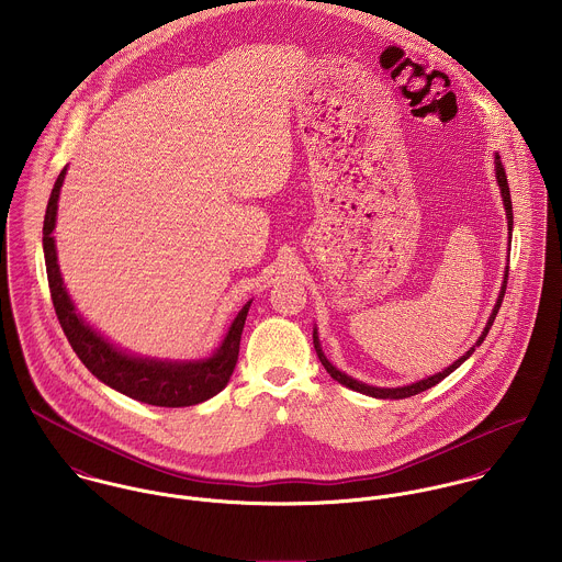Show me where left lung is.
I'll return each instance as SVG.
<instances>
[{
  "instance_id": "8db88e82",
  "label": "left lung",
  "mask_w": 562,
  "mask_h": 562,
  "mask_svg": "<svg viewBox=\"0 0 562 562\" xmlns=\"http://www.w3.org/2000/svg\"><path fill=\"white\" fill-rule=\"evenodd\" d=\"M493 164H495V179H497L499 194H502L504 210H506L508 241H510V236H513V203H510V190H508L506 172H504V166H502V160H499V156H497V154H495V161H493ZM506 281H508V266L504 268V281H502V288H499L497 301H495V305H493V310H491V316H488V321L484 324L481 337L476 339V344H474V346H472L463 357H459L452 366H448L446 370H441V372H437V374H432V376H426V379H422V381H415V383H411V385H402V387H374V385L361 383V381H357V379H352V376H348V374L339 372V370H337V368L326 359V355L322 352L321 339H318V328H314V348H316V352H318V359H321L324 370L330 374V379H335V381H337V383H341L344 387H348V390H352V392H359V394H366V396H372V398H381V401H401V398H411V396L422 394V392H426V390L435 387L437 383H441L446 376H450V374H452L461 363H465V361L474 355V350H476V348L481 346L482 341H484V337H486V333H488L491 324H493L495 316H497V312H499V305H502V301H504V292H506Z\"/></svg>"
}]
</instances>
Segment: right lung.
<instances>
[{"label":"right lung","mask_w":562,"mask_h":562,"mask_svg":"<svg viewBox=\"0 0 562 562\" xmlns=\"http://www.w3.org/2000/svg\"><path fill=\"white\" fill-rule=\"evenodd\" d=\"M67 168L58 175L47 212L43 223V250H45V266H47V281L54 301L56 316L60 326L80 357L81 363L97 376L103 385L134 398V401L154 404V406H190L199 402L214 398L223 392L236 370L238 352H240L241 328L252 301H248L238 316L227 328L221 346L205 359L179 361V359H156V357H140L114 346L108 337H103L94 326L81 318L71 301L56 252V216H58V199L60 188L65 183Z\"/></svg>","instance_id":"obj_1"}]
</instances>
